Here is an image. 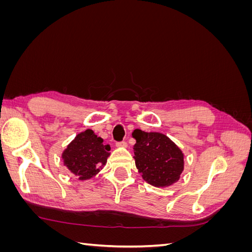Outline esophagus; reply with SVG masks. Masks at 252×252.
<instances>
[{
    "label": "esophagus",
    "mask_w": 252,
    "mask_h": 252,
    "mask_svg": "<svg viewBox=\"0 0 252 252\" xmlns=\"http://www.w3.org/2000/svg\"><path fill=\"white\" fill-rule=\"evenodd\" d=\"M116 146L117 147H127V143L125 141H122V142H117L116 143Z\"/></svg>",
    "instance_id": "esophagus-1"
}]
</instances>
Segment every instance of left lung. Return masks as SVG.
Masks as SVG:
<instances>
[{
  "mask_svg": "<svg viewBox=\"0 0 252 252\" xmlns=\"http://www.w3.org/2000/svg\"><path fill=\"white\" fill-rule=\"evenodd\" d=\"M132 136L136 168L148 184L167 187L179 181L184 170V155L167 135L135 129Z\"/></svg>",
  "mask_w": 252,
  "mask_h": 252,
  "instance_id": "left-lung-1",
  "label": "left lung"
}]
</instances>
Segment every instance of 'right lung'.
<instances>
[{
	"label": "right lung",
	"mask_w": 252,
	"mask_h": 252,
	"mask_svg": "<svg viewBox=\"0 0 252 252\" xmlns=\"http://www.w3.org/2000/svg\"><path fill=\"white\" fill-rule=\"evenodd\" d=\"M110 146L91 129L80 132L63 151L64 165L79 180H89L100 172L107 162Z\"/></svg>",
	"instance_id": "obj_1"
}]
</instances>
